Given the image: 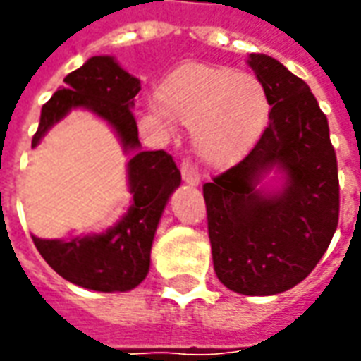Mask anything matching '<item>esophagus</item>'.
I'll return each instance as SVG.
<instances>
[{
  "label": "esophagus",
  "instance_id": "esophagus-1",
  "mask_svg": "<svg viewBox=\"0 0 361 361\" xmlns=\"http://www.w3.org/2000/svg\"><path fill=\"white\" fill-rule=\"evenodd\" d=\"M181 178L189 185H197L201 181V173H199V170L193 166V162L189 158H183V162H181Z\"/></svg>",
  "mask_w": 361,
  "mask_h": 361
}]
</instances>
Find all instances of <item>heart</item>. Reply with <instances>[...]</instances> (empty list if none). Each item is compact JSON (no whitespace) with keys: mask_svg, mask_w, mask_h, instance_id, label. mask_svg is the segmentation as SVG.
I'll use <instances>...</instances> for the list:
<instances>
[{"mask_svg":"<svg viewBox=\"0 0 361 361\" xmlns=\"http://www.w3.org/2000/svg\"><path fill=\"white\" fill-rule=\"evenodd\" d=\"M157 111L191 126L193 147L207 164L226 166L259 141L271 102L255 75L216 63H185L162 82Z\"/></svg>","mask_w":361,"mask_h":361,"instance_id":"b5f03b06","label":"heart"}]
</instances>
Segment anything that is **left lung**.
Here are the masks:
<instances>
[{"mask_svg":"<svg viewBox=\"0 0 361 361\" xmlns=\"http://www.w3.org/2000/svg\"><path fill=\"white\" fill-rule=\"evenodd\" d=\"M250 67L265 85L269 126L245 157L203 185L212 263L219 280L245 295L290 290L310 274L338 224V168L326 116L300 77L265 54ZM279 167L285 189H255Z\"/></svg>","mask_w":361,"mask_h":361,"instance_id":"obj_1","label":"left lung"}]
</instances>
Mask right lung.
<instances>
[{
	"mask_svg": "<svg viewBox=\"0 0 361 361\" xmlns=\"http://www.w3.org/2000/svg\"><path fill=\"white\" fill-rule=\"evenodd\" d=\"M66 87L42 106L36 147L54 123L77 106L89 108L110 123L126 150H137L139 129L131 108L141 82L123 71L110 56H94L63 79ZM133 204L116 226L104 234L75 240L32 238L44 261L77 286L96 292H126L141 284L150 265V247L168 197L181 181L173 158L166 150H141L127 164Z\"/></svg>",
	"mask_w": 361,
	"mask_h": 361,
	"instance_id": "1",
	"label": "right lung"
}]
</instances>
